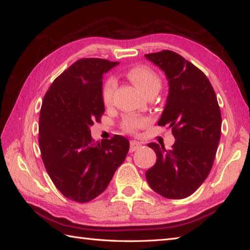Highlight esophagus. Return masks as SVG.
<instances>
[{"mask_svg":"<svg viewBox=\"0 0 250 250\" xmlns=\"http://www.w3.org/2000/svg\"><path fill=\"white\" fill-rule=\"evenodd\" d=\"M140 147H142V144L140 142H137V141H131L130 142V151L131 152L137 150Z\"/></svg>","mask_w":250,"mask_h":250,"instance_id":"34e87169","label":"esophagus"}]
</instances>
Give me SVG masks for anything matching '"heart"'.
I'll list each match as a JSON object with an SVG mask.
<instances>
[{
  "instance_id": "heart-1",
  "label": "heart",
  "mask_w": 250,
  "mask_h": 250,
  "mask_svg": "<svg viewBox=\"0 0 250 250\" xmlns=\"http://www.w3.org/2000/svg\"><path fill=\"white\" fill-rule=\"evenodd\" d=\"M128 77L135 86L139 87L146 95L150 92H158L161 88V77L146 65H137L128 72ZM117 87V81L114 76H108L102 86V101L105 106H110L114 101V93ZM150 120L146 116L128 115L121 122V128L126 133L134 134L145 128Z\"/></svg>"
}]
</instances>
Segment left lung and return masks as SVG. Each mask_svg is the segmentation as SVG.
I'll list each match as a JSON object with an SVG mask.
<instances>
[{
	"instance_id": "8db88e82",
	"label": "left lung",
	"mask_w": 250,
	"mask_h": 250,
	"mask_svg": "<svg viewBox=\"0 0 250 250\" xmlns=\"http://www.w3.org/2000/svg\"><path fill=\"white\" fill-rule=\"evenodd\" d=\"M166 73L169 90L158 125L172 128L171 149L148 144L157 155L146 172L150 188L167 199H184L203 184L213 167L221 134L216 93L200 68L171 50L145 55Z\"/></svg>"
}]
</instances>
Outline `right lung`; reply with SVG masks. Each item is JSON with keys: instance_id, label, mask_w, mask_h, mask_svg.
<instances>
[{"instance_id": "obj_1", "label": "right lung", "mask_w": 250, "mask_h": 250, "mask_svg": "<svg viewBox=\"0 0 250 250\" xmlns=\"http://www.w3.org/2000/svg\"><path fill=\"white\" fill-rule=\"evenodd\" d=\"M118 62L83 58L58 76L40 111L42 160L56 188L77 203H86L107 188L124 163L130 143L115 135L94 142L90 126L101 122L105 108L102 76Z\"/></svg>"}]
</instances>
